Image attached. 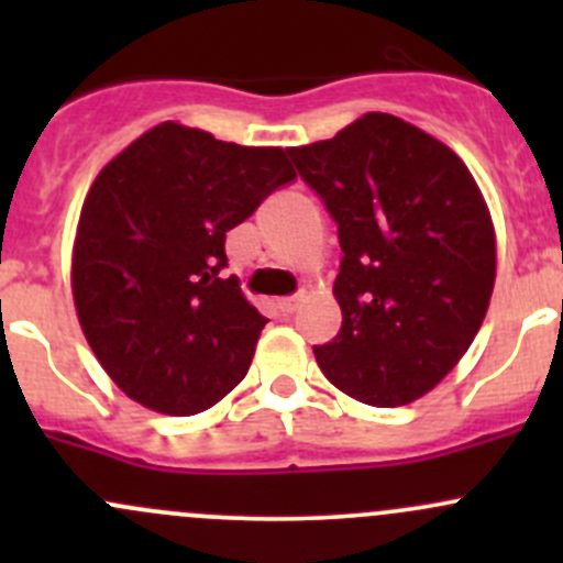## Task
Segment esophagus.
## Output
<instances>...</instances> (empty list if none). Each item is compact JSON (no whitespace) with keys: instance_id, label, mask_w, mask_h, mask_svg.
Instances as JSON below:
<instances>
[{"instance_id":"esophagus-1","label":"esophagus","mask_w":563,"mask_h":563,"mask_svg":"<svg viewBox=\"0 0 563 563\" xmlns=\"http://www.w3.org/2000/svg\"><path fill=\"white\" fill-rule=\"evenodd\" d=\"M299 305H302V297H286V299H277V310H280L283 316H294L299 310Z\"/></svg>"}]
</instances>
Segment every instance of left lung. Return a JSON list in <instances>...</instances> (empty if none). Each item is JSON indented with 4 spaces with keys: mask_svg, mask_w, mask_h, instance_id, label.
<instances>
[{
    "mask_svg": "<svg viewBox=\"0 0 563 563\" xmlns=\"http://www.w3.org/2000/svg\"><path fill=\"white\" fill-rule=\"evenodd\" d=\"M338 223V338L313 345L323 376L378 408L433 389L485 321L496 240L463 161L391 113L288 150Z\"/></svg>",
    "mask_w": 563,
    "mask_h": 563,
    "instance_id": "8db88e82",
    "label": "left lung"
}]
</instances>
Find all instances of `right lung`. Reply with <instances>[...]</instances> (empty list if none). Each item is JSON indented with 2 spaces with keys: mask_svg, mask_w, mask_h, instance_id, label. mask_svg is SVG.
<instances>
[{
  "mask_svg": "<svg viewBox=\"0 0 563 563\" xmlns=\"http://www.w3.org/2000/svg\"><path fill=\"white\" fill-rule=\"evenodd\" d=\"M297 179L286 152L166 122L98 174L73 247L78 321L119 389L190 417L245 378L266 318L242 297L225 231Z\"/></svg>",
  "mask_w": 563,
  "mask_h": 563,
  "instance_id": "obj_1",
  "label": "right lung"
}]
</instances>
